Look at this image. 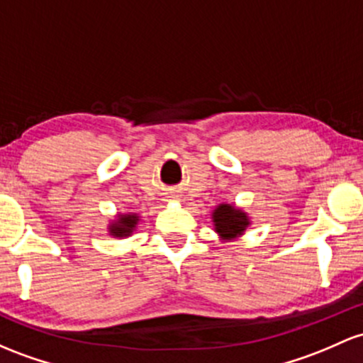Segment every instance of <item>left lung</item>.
<instances>
[{"instance_id":"obj_1","label":"left lung","mask_w":363,"mask_h":363,"mask_svg":"<svg viewBox=\"0 0 363 363\" xmlns=\"http://www.w3.org/2000/svg\"><path fill=\"white\" fill-rule=\"evenodd\" d=\"M215 230L224 238H236L248 227V218L246 215L236 210L234 206L220 205L213 212Z\"/></svg>"}]
</instances>
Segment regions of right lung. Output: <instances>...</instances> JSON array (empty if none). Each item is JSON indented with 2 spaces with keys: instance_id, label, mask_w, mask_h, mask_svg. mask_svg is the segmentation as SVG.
Wrapping results in <instances>:
<instances>
[{
  "instance_id": "right-lung-1",
  "label": "right lung",
  "mask_w": 363,
  "mask_h": 363,
  "mask_svg": "<svg viewBox=\"0 0 363 363\" xmlns=\"http://www.w3.org/2000/svg\"><path fill=\"white\" fill-rule=\"evenodd\" d=\"M136 222H138L136 215H121L117 224L110 227V233L117 238L129 236V234L134 230V227H136Z\"/></svg>"
}]
</instances>
